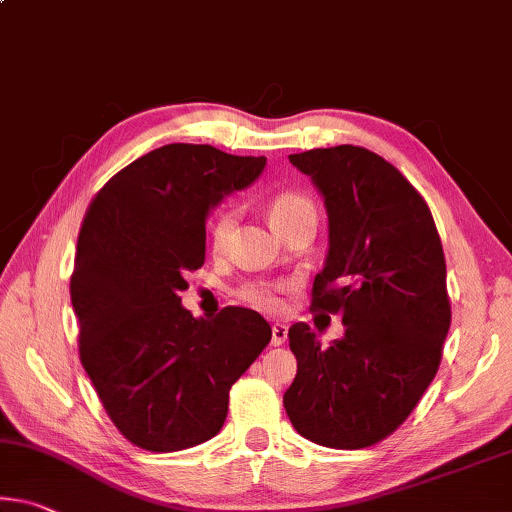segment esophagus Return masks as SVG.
<instances>
[{"instance_id":"obj_1","label":"esophagus","mask_w":512,"mask_h":512,"mask_svg":"<svg viewBox=\"0 0 512 512\" xmlns=\"http://www.w3.org/2000/svg\"><path fill=\"white\" fill-rule=\"evenodd\" d=\"M287 339V326L285 323H273L271 326V344L273 346H282Z\"/></svg>"}]
</instances>
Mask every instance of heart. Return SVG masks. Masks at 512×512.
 Here are the masks:
<instances>
[{
	"label": "heart",
	"instance_id": "1",
	"mask_svg": "<svg viewBox=\"0 0 512 512\" xmlns=\"http://www.w3.org/2000/svg\"><path fill=\"white\" fill-rule=\"evenodd\" d=\"M266 214H269V221L280 234H287L300 225L314 227L316 221H319V207H316L314 198L310 193L298 189L278 191L275 196H271V200L266 202ZM234 223H237V212L230 207L212 216V221H209V241H212L216 250L225 248L234 230ZM282 291H285V282H248V285L241 287V296L250 305L259 307V310L273 312L280 307Z\"/></svg>",
	"mask_w": 512,
	"mask_h": 512
}]
</instances>
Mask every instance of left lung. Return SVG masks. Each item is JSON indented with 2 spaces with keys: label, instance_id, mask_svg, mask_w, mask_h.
Returning a JSON list of instances; mask_svg holds the SVG:
<instances>
[{
  "label": "left lung",
  "instance_id": "obj_1",
  "mask_svg": "<svg viewBox=\"0 0 512 512\" xmlns=\"http://www.w3.org/2000/svg\"><path fill=\"white\" fill-rule=\"evenodd\" d=\"M323 196L328 255L312 310L339 314L344 337L323 348L307 323L289 328L298 360L285 410L330 449H364L399 428L424 396L451 326L442 241L426 200L358 145L289 154Z\"/></svg>",
  "mask_w": 512,
  "mask_h": 512
}]
</instances>
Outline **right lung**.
<instances>
[{
	"instance_id": "right-lung-1",
	"label": "right lung",
	"mask_w": 512,
	"mask_h": 512,
	"mask_svg": "<svg viewBox=\"0 0 512 512\" xmlns=\"http://www.w3.org/2000/svg\"><path fill=\"white\" fill-rule=\"evenodd\" d=\"M264 166V157L170 143L113 175L81 223L70 278L79 358L113 424L145 451L212 440L230 387L271 342L255 310L196 319L180 298L184 275L205 264L209 209Z\"/></svg>"
}]
</instances>
